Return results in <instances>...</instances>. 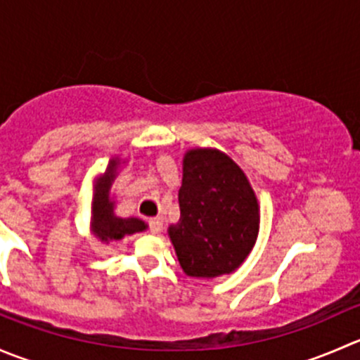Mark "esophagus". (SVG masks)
Segmentation results:
<instances>
[{"label":"esophagus","mask_w":360,"mask_h":360,"mask_svg":"<svg viewBox=\"0 0 360 360\" xmlns=\"http://www.w3.org/2000/svg\"><path fill=\"white\" fill-rule=\"evenodd\" d=\"M163 228V219L162 217H153V219L150 221V231L151 233H160Z\"/></svg>","instance_id":"1"}]
</instances>
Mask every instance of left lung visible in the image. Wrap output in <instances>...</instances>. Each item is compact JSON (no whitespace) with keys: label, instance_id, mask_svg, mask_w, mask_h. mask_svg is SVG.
<instances>
[{"label":"left lung","instance_id":"obj_1","mask_svg":"<svg viewBox=\"0 0 360 360\" xmlns=\"http://www.w3.org/2000/svg\"><path fill=\"white\" fill-rule=\"evenodd\" d=\"M179 209L169 237L184 274L214 278L244 263L259 231V205L244 170L226 153L186 151Z\"/></svg>","mask_w":360,"mask_h":360}]
</instances>
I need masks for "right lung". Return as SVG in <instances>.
<instances>
[{
    "label": "right lung",
    "mask_w": 360,
    "mask_h": 360,
    "mask_svg": "<svg viewBox=\"0 0 360 360\" xmlns=\"http://www.w3.org/2000/svg\"><path fill=\"white\" fill-rule=\"evenodd\" d=\"M118 165V158L110 160L106 172L96 181V191H94L92 200L90 228H92V233L101 242H106V244H110L112 240H122L125 235L139 233V231H144L148 228V224L139 217H118L115 214V202H112L110 191L112 181L116 177Z\"/></svg>",
    "instance_id": "right-lung-1"
}]
</instances>
